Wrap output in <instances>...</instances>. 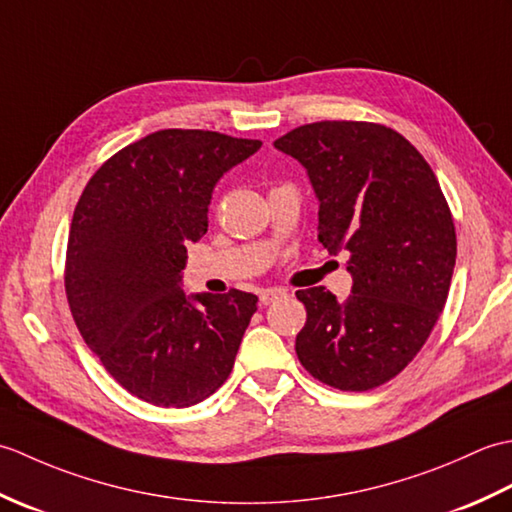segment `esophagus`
I'll return each mask as SVG.
<instances>
[{"mask_svg": "<svg viewBox=\"0 0 512 512\" xmlns=\"http://www.w3.org/2000/svg\"><path fill=\"white\" fill-rule=\"evenodd\" d=\"M281 297H286L284 290L279 288H268V290H262L259 292V306H270V303L279 301Z\"/></svg>", "mask_w": 512, "mask_h": 512, "instance_id": "esophagus-1", "label": "esophagus"}]
</instances>
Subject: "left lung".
Here are the masks:
<instances>
[{
	"instance_id": "obj_1",
	"label": "left lung",
	"mask_w": 512,
	"mask_h": 512,
	"mask_svg": "<svg viewBox=\"0 0 512 512\" xmlns=\"http://www.w3.org/2000/svg\"><path fill=\"white\" fill-rule=\"evenodd\" d=\"M275 147L308 169L319 242L347 250L354 279L345 301L323 286L297 292L308 312L299 361L341 391L385 385L422 350L449 297L458 239L436 173L380 123L301 125Z\"/></svg>"
}]
</instances>
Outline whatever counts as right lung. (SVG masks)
Listing matches in <instances>:
<instances>
[{"label": "right lung", "mask_w": 512, "mask_h": 512, "mask_svg": "<svg viewBox=\"0 0 512 512\" xmlns=\"http://www.w3.org/2000/svg\"><path fill=\"white\" fill-rule=\"evenodd\" d=\"M259 147L160 129L105 160L76 202L63 273L74 323L107 374L151 405H198L235 365L257 297H187L180 273L217 180Z\"/></svg>", "instance_id": "right-lung-1"}]
</instances>
